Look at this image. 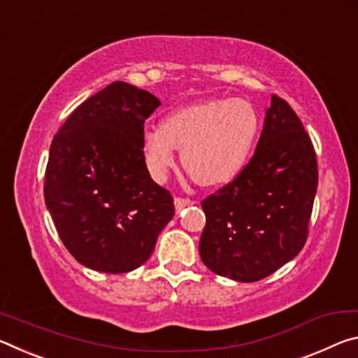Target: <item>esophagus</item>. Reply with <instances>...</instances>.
Segmentation results:
<instances>
[{"label":"esophagus","mask_w":358,"mask_h":358,"mask_svg":"<svg viewBox=\"0 0 358 358\" xmlns=\"http://www.w3.org/2000/svg\"><path fill=\"white\" fill-rule=\"evenodd\" d=\"M193 201L189 200V198H182V196H176L174 198V204H176V209L180 210L184 209L185 206H189V204H192Z\"/></svg>","instance_id":"esophagus-1"}]
</instances>
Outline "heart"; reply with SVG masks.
Segmentation results:
<instances>
[{
  "label": "heart",
  "mask_w": 358,
  "mask_h": 358,
  "mask_svg": "<svg viewBox=\"0 0 358 358\" xmlns=\"http://www.w3.org/2000/svg\"><path fill=\"white\" fill-rule=\"evenodd\" d=\"M259 133V115L244 99H208L165 117L144 133L143 150L150 174L163 179L174 166L176 149L198 184L231 180L243 168Z\"/></svg>",
  "instance_id": "b5f03b06"
}]
</instances>
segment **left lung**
Listing matches in <instances>:
<instances>
[{
    "label": "left lung",
    "instance_id": "1",
    "mask_svg": "<svg viewBox=\"0 0 358 358\" xmlns=\"http://www.w3.org/2000/svg\"><path fill=\"white\" fill-rule=\"evenodd\" d=\"M317 182L311 138L290 104L273 95L250 162L201 201L204 265L219 276L255 282L290 262L308 239Z\"/></svg>",
    "mask_w": 358,
    "mask_h": 358
}]
</instances>
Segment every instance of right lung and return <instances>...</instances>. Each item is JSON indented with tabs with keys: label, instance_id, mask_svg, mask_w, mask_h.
Here are the masks:
<instances>
[{
	"label": "right lung",
	"instance_id": "add662e5",
	"mask_svg": "<svg viewBox=\"0 0 358 358\" xmlns=\"http://www.w3.org/2000/svg\"><path fill=\"white\" fill-rule=\"evenodd\" d=\"M160 99L113 82L73 110L50 144L44 198L58 236L80 265L120 274L148 262L174 215L152 180L144 122Z\"/></svg>",
	"mask_w": 358,
	"mask_h": 358
}]
</instances>
